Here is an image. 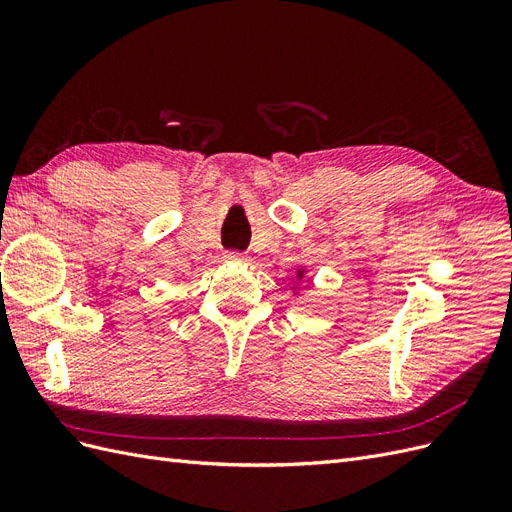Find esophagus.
I'll return each mask as SVG.
<instances>
[{
	"instance_id": "esophagus-1",
	"label": "esophagus",
	"mask_w": 512,
	"mask_h": 512,
	"mask_svg": "<svg viewBox=\"0 0 512 512\" xmlns=\"http://www.w3.org/2000/svg\"><path fill=\"white\" fill-rule=\"evenodd\" d=\"M226 258L230 260V262H245L247 260V254H243V252H226Z\"/></svg>"
}]
</instances>
